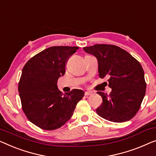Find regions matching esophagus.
<instances>
[{"label": "esophagus", "mask_w": 156, "mask_h": 156, "mask_svg": "<svg viewBox=\"0 0 156 156\" xmlns=\"http://www.w3.org/2000/svg\"><path fill=\"white\" fill-rule=\"evenodd\" d=\"M84 94H85V96H91V95H92V93H91V92L86 91Z\"/></svg>", "instance_id": "obj_1"}]
</instances>
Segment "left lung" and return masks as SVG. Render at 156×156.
I'll return each mask as SVG.
<instances>
[{
  "label": "left lung",
  "mask_w": 156,
  "mask_h": 156,
  "mask_svg": "<svg viewBox=\"0 0 156 156\" xmlns=\"http://www.w3.org/2000/svg\"><path fill=\"white\" fill-rule=\"evenodd\" d=\"M83 49L97 58L99 77H108L112 89L109 95L97 92L103 98L97 114L114 122L129 120L138 112L146 94L141 64L128 52L114 45L96 44Z\"/></svg>",
  "instance_id": "1"
}]
</instances>
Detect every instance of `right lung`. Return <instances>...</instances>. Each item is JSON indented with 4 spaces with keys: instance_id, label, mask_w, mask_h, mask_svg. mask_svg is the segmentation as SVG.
<instances>
[{
    "instance_id": "add662e5",
    "label": "right lung",
    "mask_w": 156,
    "mask_h": 156,
    "mask_svg": "<svg viewBox=\"0 0 156 156\" xmlns=\"http://www.w3.org/2000/svg\"><path fill=\"white\" fill-rule=\"evenodd\" d=\"M79 47L52 46L34 56L24 65L18 91L24 114L31 122L45 130H54L73 116L84 92L73 89L63 94L58 79L65 73V65Z\"/></svg>"
}]
</instances>
